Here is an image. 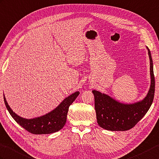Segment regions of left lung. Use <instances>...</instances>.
Returning a JSON list of instances; mask_svg holds the SVG:
<instances>
[{
    "mask_svg": "<svg viewBox=\"0 0 159 159\" xmlns=\"http://www.w3.org/2000/svg\"><path fill=\"white\" fill-rule=\"evenodd\" d=\"M148 51L150 64L151 84L146 97L142 101L134 104H124L118 102L108 95L98 91H92L95 98V109L98 125L110 131H127L134 127L144 116L152 104L155 80L153 63Z\"/></svg>",
    "mask_w": 159,
    "mask_h": 159,
    "instance_id": "1",
    "label": "left lung"
}]
</instances>
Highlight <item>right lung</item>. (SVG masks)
I'll return each mask as SVG.
<instances>
[{"label": "right lung", "instance_id": "right-lung-1", "mask_svg": "<svg viewBox=\"0 0 159 159\" xmlns=\"http://www.w3.org/2000/svg\"><path fill=\"white\" fill-rule=\"evenodd\" d=\"M79 95V91L75 92V93L66 98L53 111L45 115L32 119H24L13 112L7 104L5 95L4 102L7 109L13 119L25 130L36 135L49 134L58 131L64 127L66 122L69 106L72 104Z\"/></svg>", "mask_w": 159, "mask_h": 159}]
</instances>
